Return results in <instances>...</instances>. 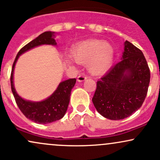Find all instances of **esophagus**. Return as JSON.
Wrapping results in <instances>:
<instances>
[{"mask_svg":"<svg viewBox=\"0 0 160 160\" xmlns=\"http://www.w3.org/2000/svg\"><path fill=\"white\" fill-rule=\"evenodd\" d=\"M86 79H87V77H86L85 74H81L78 77V82H82V81H84V80H86Z\"/></svg>","mask_w":160,"mask_h":160,"instance_id":"1","label":"esophagus"}]
</instances>
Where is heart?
<instances>
[{
  "mask_svg": "<svg viewBox=\"0 0 160 160\" xmlns=\"http://www.w3.org/2000/svg\"><path fill=\"white\" fill-rule=\"evenodd\" d=\"M71 56L78 63L86 64L89 72L100 75L109 69L114 57V49L103 40H91L82 42L71 49ZM68 62L71 59L68 58Z\"/></svg>",
  "mask_w": 160,
  "mask_h": 160,
  "instance_id": "obj_1",
  "label": "heart"
}]
</instances>
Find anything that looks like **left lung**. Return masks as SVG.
I'll use <instances>...</instances> for the list:
<instances>
[{
    "mask_svg": "<svg viewBox=\"0 0 160 160\" xmlns=\"http://www.w3.org/2000/svg\"><path fill=\"white\" fill-rule=\"evenodd\" d=\"M150 79V68L143 52L126 40L122 60L97 81L93 104L105 118H126L142 105Z\"/></svg>",
    "mask_w": 160,
    "mask_h": 160,
    "instance_id": "left-lung-1",
    "label": "left lung"
}]
</instances>
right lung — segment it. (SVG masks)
<instances>
[{
  "mask_svg": "<svg viewBox=\"0 0 160 160\" xmlns=\"http://www.w3.org/2000/svg\"><path fill=\"white\" fill-rule=\"evenodd\" d=\"M54 34L55 33L52 32H45L40 34L34 40L29 42L28 44L24 46L16 57L10 75L11 89L15 98L16 104L22 113L28 119L40 124L50 123L60 120L64 117L69 104L71 89L76 83V79H68L60 82L56 90L49 98L42 102H34L22 98L16 93L13 85V71L17 59L22 53L40 45H56V42L54 39Z\"/></svg>",
  "mask_w": 160,
  "mask_h": 160,
  "instance_id": "1",
  "label": "right lung"
}]
</instances>
